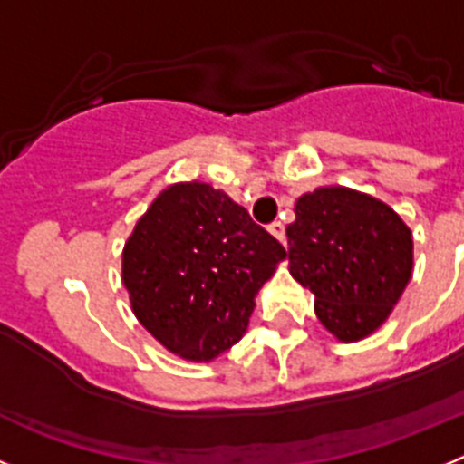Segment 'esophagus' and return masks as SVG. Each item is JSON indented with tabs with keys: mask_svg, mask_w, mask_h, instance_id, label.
I'll return each instance as SVG.
<instances>
[{
	"mask_svg": "<svg viewBox=\"0 0 464 464\" xmlns=\"http://www.w3.org/2000/svg\"><path fill=\"white\" fill-rule=\"evenodd\" d=\"M269 232H272V235L276 237L278 241H283V239H285V227H283V223H281V220H274V223L269 225Z\"/></svg>",
	"mask_w": 464,
	"mask_h": 464,
	"instance_id": "obj_1",
	"label": "esophagus"
}]
</instances>
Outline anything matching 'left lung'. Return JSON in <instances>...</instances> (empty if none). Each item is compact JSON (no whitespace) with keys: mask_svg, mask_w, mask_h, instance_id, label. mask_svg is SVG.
Segmentation results:
<instances>
[{"mask_svg":"<svg viewBox=\"0 0 464 464\" xmlns=\"http://www.w3.org/2000/svg\"><path fill=\"white\" fill-rule=\"evenodd\" d=\"M290 274L315 295V315L342 342L367 337L388 318L413 267L411 232L374 197L318 188L295 204Z\"/></svg>","mask_w":464,"mask_h":464,"instance_id":"left-lung-1","label":"left lung"}]
</instances>
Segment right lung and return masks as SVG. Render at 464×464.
Listing matches in <instances>:
<instances>
[{"label": "right lung", "mask_w": 464, "mask_h": 464, "mask_svg": "<svg viewBox=\"0 0 464 464\" xmlns=\"http://www.w3.org/2000/svg\"><path fill=\"white\" fill-rule=\"evenodd\" d=\"M285 248L207 183H179L150 204L122 253L141 325L171 353L211 360L241 339L253 297Z\"/></svg>", "instance_id": "add662e5"}]
</instances>
